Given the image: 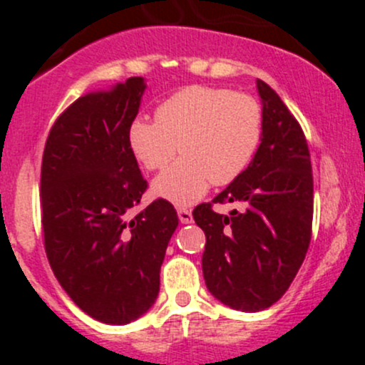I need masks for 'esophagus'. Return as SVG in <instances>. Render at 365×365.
Instances as JSON below:
<instances>
[{
    "label": "esophagus",
    "instance_id": "34e87169",
    "mask_svg": "<svg viewBox=\"0 0 365 365\" xmlns=\"http://www.w3.org/2000/svg\"><path fill=\"white\" fill-rule=\"evenodd\" d=\"M178 219L182 224H190L192 222V213L187 208H178Z\"/></svg>",
    "mask_w": 365,
    "mask_h": 365
}]
</instances>
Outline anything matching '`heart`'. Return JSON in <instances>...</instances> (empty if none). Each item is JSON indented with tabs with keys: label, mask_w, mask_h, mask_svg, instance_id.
Instances as JSON below:
<instances>
[{
	"label": "heart",
	"mask_w": 365,
	"mask_h": 365,
	"mask_svg": "<svg viewBox=\"0 0 365 365\" xmlns=\"http://www.w3.org/2000/svg\"><path fill=\"white\" fill-rule=\"evenodd\" d=\"M263 111L256 98L212 86H187L157 108L155 121H132L128 145L148 171H160L153 192L178 206L205 196L210 183L230 185L256 155Z\"/></svg>",
	"instance_id": "b5f03b06"
}]
</instances>
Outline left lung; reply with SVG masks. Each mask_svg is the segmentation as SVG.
<instances>
[{"mask_svg":"<svg viewBox=\"0 0 365 365\" xmlns=\"http://www.w3.org/2000/svg\"><path fill=\"white\" fill-rule=\"evenodd\" d=\"M263 135L249 168L212 202H242V212L192 215L205 231L203 275L208 292L245 312L270 307L289 288L311 242L312 171L300 125L277 93L257 79Z\"/></svg>","mask_w":365,"mask_h":365,"instance_id":"obj_1","label":"left lung"}]
</instances>
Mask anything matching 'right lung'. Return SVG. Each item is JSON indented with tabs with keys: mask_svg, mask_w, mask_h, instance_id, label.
I'll use <instances>...</instances> for the list:
<instances>
[{
	"mask_svg": "<svg viewBox=\"0 0 365 365\" xmlns=\"http://www.w3.org/2000/svg\"><path fill=\"white\" fill-rule=\"evenodd\" d=\"M145 90L143 77H130L79 97L54 121L42 157L47 259L77 307L109 325L134 322L152 307L178 226L165 200L130 217L148 187L128 145Z\"/></svg>",
	"mask_w": 365,
	"mask_h": 365,
	"instance_id": "obj_1",
	"label": "right lung"
}]
</instances>
